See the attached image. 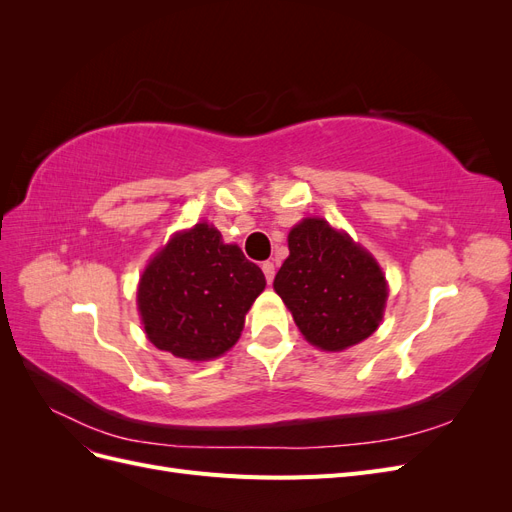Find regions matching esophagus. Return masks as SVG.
Returning <instances> with one entry per match:
<instances>
[{"instance_id":"1","label":"esophagus","mask_w":512,"mask_h":512,"mask_svg":"<svg viewBox=\"0 0 512 512\" xmlns=\"http://www.w3.org/2000/svg\"><path fill=\"white\" fill-rule=\"evenodd\" d=\"M262 273H265V277H267V284H271L273 277H275V265H273V262H262Z\"/></svg>"}]
</instances>
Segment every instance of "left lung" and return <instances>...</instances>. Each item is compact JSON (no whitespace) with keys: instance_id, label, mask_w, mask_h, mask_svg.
<instances>
[{"instance_id":"obj_1","label":"left lung","mask_w":512,"mask_h":512,"mask_svg":"<svg viewBox=\"0 0 512 512\" xmlns=\"http://www.w3.org/2000/svg\"><path fill=\"white\" fill-rule=\"evenodd\" d=\"M288 250L273 288L309 344L342 352L378 329L389 288L374 256L322 218L294 226Z\"/></svg>"}]
</instances>
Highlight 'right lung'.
Returning <instances> with one entry per match:
<instances>
[{
  "mask_svg": "<svg viewBox=\"0 0 512 512\" xmlns=\"http://www.w3.org/2000/svg\"><path fill=\"white\" fill-rule=\"evenodd\" d=\"M267 282L239 245L207 222L177 232L151 258L138 284L149 342L177 359H218L237 344L247 309Z\"/></svg>",
  "mask_w": 512,
  "mask_h": 512,
  "instance_id": "right-lung-1",
  "label": "right lung"
}]
</instances>
